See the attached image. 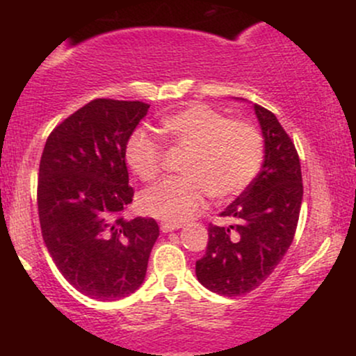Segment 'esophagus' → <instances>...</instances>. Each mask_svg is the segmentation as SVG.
I'll list each match as a JSON object with an SVG mask.
<instances>
[{"label":"esophagus","instance_id":"1","mask_svg":"<svg viewBox=\"0 0 356 356\" xmlns=\"http://www.w3.org/2000/svg\"><path fill=\"white\" fill-rule=\"evenodd\" d=\"M181 227H182V224H179V222H162L161 224L162 232H172V231L181 229Z\"/></svg>","mask_w":356,"mask_h":356}]
</instances>
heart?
Returning <instances> with one entry per match:
<instances>
[{"label": "heart", "instance_id": "b5f03b06", "mask_svg": "<svg viewBox=\"0 0 356 356\" xmlns=\"http://www.w3.org/2000/svg\"><path fill=\"white\" fill-rule=\"evenodd\" d=\"M164 130L177 145L187 147L182 170L140 195L145 214L165 222H184L197 214L212 195H239L256 179L263 164L259 132L246 122L229 120L209 105L194 104L167 117ZM125 161L142 181L157 179L164 167V147L144 130H136L125 145Z\"/></svg>", "mask_w": 356, "mask_h": 356}]
</instances>
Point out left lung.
<instances>
[{
  "instance_id": "left-lung-1",
  "label": "left lung",
  "mask_w": 356,
  "mask_h": 356,
  "mask_svg": "<svg viewBox=\"0 0 356 356\" xmlns=\"http://www.w3.org/2000/svg\"><path fill=\"white\" fill-rule=\"evenodd\" d=\"M264 138L261 172L220 216L236 224H209L206 254L195 263L199 283L220 296H241L263 284L295 238L303 179L300 157L276 115L254 104Z\"/></svg>"
}]
</instances>
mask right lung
Instances as JSON below:
<instances>
[{"label": "right lung", "instance_id": "add662e5", "mask_svg": "<svg viewBox=\"0 0 356 356\" xmlns=\"http://www.w3.org/2000/svg\"><path fill=\"white\" fill-rule=\"evenodd\" d=\"M149 107L92 100L53 129L40 161L44 246L65 280L93 300L132 295L159 238L152 218L122 216L134 197L125 145Z\"/></svg>", "mask_w": 356, "mask_h": 356}]
</instances>
